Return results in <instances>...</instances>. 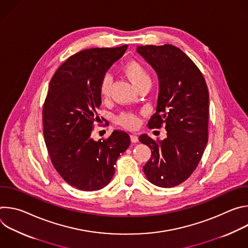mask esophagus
Instances as JSON below:
<instances>
[{"instance_id": "1", "label": "esophagus", "mask_w": 248, "mask_h": 248, "mask_svg": "<svg viewBox=\"0 0 248 248\" xmlns=\"http://www.w3.org/2000/svg\"><path fill=\"white\" fill-rule=\"evenodd\" d=\"M130 140H131V142L135 143L138 141V136L136 134H130Z\"/></svg>"}]
</instances>
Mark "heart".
I'll return each mask as SVG.
<instances>
[{"instance_id":"heart-1","label":"heart","mask_w":248,"mask_h":248,"mask_svg":"<svg viewBox=\"0 0 248 248\" xmlns=\"http://www.w3.org/2000/svg\"><path fill=\"white\" fill-rule=\"evenodd\" d=\"M123 74L131 81V83L138 89L141 86L150 83V78L146 67L137 60H128L122 65ZM111 78L108 76H104L98 84V92L102 100H107L111 94ZM117 123L126 128L133 129L138 124L137 116L130 112L121 113L117 119Z\"/></svg>"}]
</instances>
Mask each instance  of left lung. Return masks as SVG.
Segmentation results:
<instances>
[{"mask_svg":"<svg viewBox=\"0 0 248 248\" xmlns=\"http://www.w3.org/2000/svg\"><path fill=\"white\" fill-rule=\"evenodd\" d=\"M156 70L159 96L149 128L167 130L164 140L141 134L139 141L151 149L143 167L148 181L172 187L186 181L198 166L208 142L209 92L200 69L181 49L170 44L137 48Z\"/></svg>","mask_w":248,"mask_h":248,"instance_id":"left-lung-1","label":"left lung"}]
</instances>
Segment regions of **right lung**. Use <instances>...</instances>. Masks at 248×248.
Returning a JSON list of instances; mask_svg holds the SVG:
<instances>
[{"label":"right lung","mask_w":248,"mask_h":248,"mask_svg":"<svg viewBox=\"0 0 248 248\" xmlns=\"http://www.w3.org/2000/svg\"><path fill=\"white\" fill-rule=\"evenodd\" d=\"M92 48L70 56L54 74L43 105V134L51 162L72 186L94 191L107 186L118 158L130 144L129 135L114 130L98 141L91 134L100 120V79L126 51Z\"/></svg>","instance_id":"add662e5"}]
</instances>
